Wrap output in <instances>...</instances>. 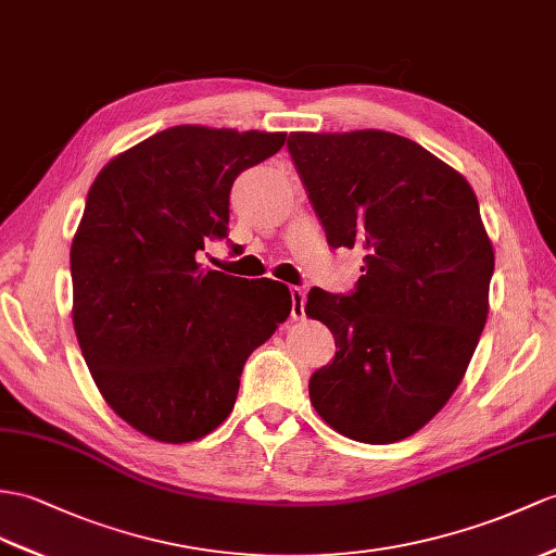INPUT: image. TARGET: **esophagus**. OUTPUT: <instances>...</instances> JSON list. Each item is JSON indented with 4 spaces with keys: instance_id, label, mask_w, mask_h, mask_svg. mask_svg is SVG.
<instances>
[{
    "instance_id": "1",
    "label": "esophagus",
    "mask_w": 556,
    "mask_h": 556,
    "mask_svg": "<svg viewBox=\"0 0 556 556\" xmlns=\"http://www.w3.org/2000/svg\"><path fill=\"white\" fill-rule=\"evenodd\" d=\"M290 300H292V311L290 316L296 318H304V306H306V290L304 288H290Z\"/></svg>"
}]
</instances>
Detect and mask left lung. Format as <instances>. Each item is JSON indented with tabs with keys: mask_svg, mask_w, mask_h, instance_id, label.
<instances>
[{
	"mask_svg": "<svg viewBox=\"0 0 556 556\" xmlns=\"http://www.w3.org/2000/svg\"><path fill=\"white\" fill-rule=\"evenodd\" d=\"M288 151L328 245L365 264L349 294L308 292L306 316L337 346L311 403L349 439L401 441L448 403L489 316L495 256L477 195L399 134L294 131Z\"/></svg>",
	"mask_w": 556,
	"mask_h": 556,
	"instance_id": "left-lung-1",
	"label": "left lung"
}]
</instances>
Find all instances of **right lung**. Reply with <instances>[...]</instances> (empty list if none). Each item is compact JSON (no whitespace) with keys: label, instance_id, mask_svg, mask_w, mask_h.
I'll return each mask as SVG.
<instances>
[{"label":"right lung","instance_id":"1","mask_svg":"<svg viewBox=\"0 0 556 556\" xmlns=\"http://www.w3.org/2000/svg\"><path fill=\"white\" fill-rule=\"evenodd\" d=\"M282 143V131L169 127L89 188L71 248L77 342L105 403L146 437L188 443L219 427L242 365L290 316L282 282L198 264L228 238L238 174Z\"/></svg>","mask_w":556,"mask_h":556}]
</instances>
